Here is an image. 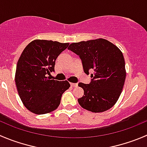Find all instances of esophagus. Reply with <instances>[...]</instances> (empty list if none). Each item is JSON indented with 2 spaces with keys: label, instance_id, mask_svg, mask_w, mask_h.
<instances>
[{
  "label": "esophagus",
  "instance_id": "34e87169",
  "mask_svg": "<svg viewBox=\"0 0 147 147\" xmlns=\"http://www.w3.org/2000/svg\"><path fill=\"white\" fill-rule=\"evenodd\" d=\"M70 85L72 87H73V88H75V87L78 86V83H73V82H71Z\"/></svg>",
  "mask_w": 147,
  "mask_h": 147
}]
</instances>
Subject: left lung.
<instances>
[{"label": "left lung", "mask_w": 147, "mask_h": 147, "mask_svg": "<svg viewBox=\"0 0 147 147\" xmlns=\"http://www.w3.org/2000/svg\"><path fill=\"white\" fill-rule=\"evenodd\" d=\"M68 49L79 55L85 73L93 72L90 83L78 84L84 90V95L78 100L80 106L94 113L112 108L121 95L126 80L121 51L104 39L72 43Z\"/></svg>", "instance_id": "1"}]
</instances>
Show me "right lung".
Listing matches in <instances>:
<instances>
[{
  "instance_id": "1",
  "label": "right lung",
  "mask_w": 147,
  "mask_h": 147,
  "mask_svg": "<svg viewBox=\"0 0 147 147\" xmlns=\"http://www.w3.org/2000/svg\"><path fill=\"white\" fill-rule=\"evenodd\" d=\"M69 43L36 39L21 53L16 70L17 90L24 106L35 114L56 110L61 98L70 87L69 82L51 80L57 58Z\"/></svg>"
}]
</instances>
